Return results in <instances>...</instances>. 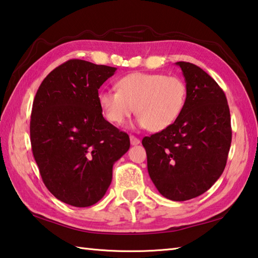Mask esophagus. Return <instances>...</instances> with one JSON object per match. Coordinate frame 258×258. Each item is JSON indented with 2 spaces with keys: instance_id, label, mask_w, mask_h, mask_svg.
<instances>
[{
  "instance_id": "34e87169",
  "label": "esophagus",
  "mask_w": 258,
  "mask_h": 258,
  "mask_svg": "<svg viewBox=\"0 0 258 258\" xmlns=\"http://www.w3.org/2000/svg\"><path fill=\"white\" fill-rule=\"evenodd\" d=\"M130 141H131V145H132V146L140 145V140L137 137H134V135H130Z\"/></svg>"
}]
</instances>
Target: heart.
<instances>
[{"label":"heart","instance_id":"1","mask_svg":"<svg viewBox=\"0 0 258 258\" xmlns=\"http://www.w3.org/2000/svg\"><path fill=\"white\" fill-rule=\"evenodd\" d=\"M187 99L185 82L178 76L132 73L117 82V90H101L98 103L106 119L123 125L134 111L137 125L161 132L180 118Z\"/></svg>","mask_w":258,"mask_h":258}]
</instances>
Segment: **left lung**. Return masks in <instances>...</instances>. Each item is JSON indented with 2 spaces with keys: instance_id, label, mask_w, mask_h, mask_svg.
Returning <instances> with one entry per match:
<instances>
[{
  "instance_id": "left-lung-1",
  "label": "left lung",
  "mask_w": 258,
  "mask_h": 258,
  "mask_svg": "<svg viewBox=\"0 0 258 258\" xmlns=\"http://www.w3.org/2000/svg\"><path fill=\"white\" fill-rule=\"evenodd\" d=\"M187 87L182 115L171 127L142 140L148 172L161 196L184 202L206 192L223 173L232 131L228 100L194 63L178 61Z\"/></svg>"
}]
</instances>
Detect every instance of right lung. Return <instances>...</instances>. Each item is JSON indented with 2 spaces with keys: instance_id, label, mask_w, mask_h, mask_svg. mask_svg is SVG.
<instances>
[{
  "instance_id": "1",
  "label": "right lung",
  "mask_w": 258,
  "mask_h": 258,
  "mask_svg": "<svg viewBox=\"0 0 258 258\" xmlns=\"http://www.w3.org/2000/svg\"><path fill=\"white\" fill-rule=\"evenodd\" d=\"M115 67L73 59L53 69L35 95L30 142L42 180L60 202L97 204L112 180V166L130 149L125 132L103 118L98 90Z\"/></svg>"
}]
</instances>
